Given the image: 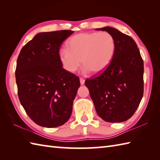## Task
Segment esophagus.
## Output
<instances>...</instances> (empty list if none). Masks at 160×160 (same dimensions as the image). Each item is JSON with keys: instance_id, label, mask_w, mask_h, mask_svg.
<instances>
[{"instance_id": "obj_1", "label": "esophagus", "mask_w": 160, "mask_h": 160, "mask_svg": "<svg viewBox=\"0 0 160 160\" xmlns=\"http://www.w3.org/2000/svg\"><path fill=\"white\" fill-rule=\"evenodd\" d=\"M80 82L81 85H83V84H84V82H85V80H84L83 78H80Z\"/></svg>"}]
</instances>
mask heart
<instances>
[{
	"label": "heart",
	"mask_w": 160,
	"mask_h": 160,
	"mask_svg": "<svg viewBox=\"0 0 160 160\" xmlns=\"http://www.w3.org/2000/svg\"><path fill=\"white\" fill-rule=\"evenodd\" d=\"M67 49L59 52V59L64 69L73 73L81 62L84 71L100 73L109 65L115 52L114 37L107 32L81 33L69 39Z\"/></svg>",
	"instance_id": "obj_1"
}]
</instances>
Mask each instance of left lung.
<instances>
[{
	"label": "left lung",
	"instance_id": "8db88e82",
	"mask_svg": "<svg viewBox=\"0 0 160 160\" xmlns=\"http://www.w3.org/2000/svg\"><path fill=\"white\" fill-rule=\"evenodd\" d=\"M114 37L115 52L111 62L98 76L87 79L98 115L108 122H122L132 116L144 93V62L131 37L111 28L96 29Z\"/></svg>",
	"mask_w": 160,
	"mask_h": 160
}]
</instances>
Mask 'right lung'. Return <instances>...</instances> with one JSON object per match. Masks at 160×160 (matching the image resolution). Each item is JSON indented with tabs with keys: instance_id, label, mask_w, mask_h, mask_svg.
<instances>
[{
	"instance_id": "right-lung-1",
	"label": "right lung",
	"mask_w": 160,
	"mask_h": 160,
	"mask_svg": "<svg viewBox=\"0 0 160 160\" xmlns=\"http://www.w3.org/2000/svg\"><path fill=\"white\" fill-rule=\"evenodd\" d=\"M71 30L42 32L24 46L17 59L16 81L20 103L39 126L63 125L72 113L79 78L62 68L61 44Z\"/></svg>"
}]
</instances>
